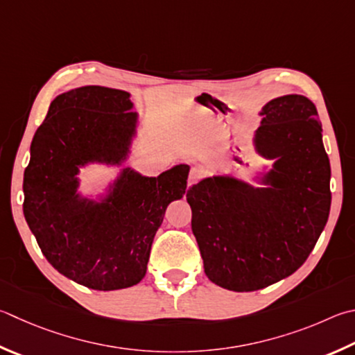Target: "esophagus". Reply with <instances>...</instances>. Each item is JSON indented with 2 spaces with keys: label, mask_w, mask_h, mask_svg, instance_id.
Here are the masks:
<instances>
[{
  "label": "esophagus",
  "mask_w": 355,
  "mask_h": 355,
  "mask_svg": "<svg viewBox=\"0 0 355 355\" xmlns=\"http://www.w3.org/2000/svg\"><path fill=\"white\" fill-rule=\"evenodd\" d=\"M203 173L197 167H192L191 172H189V178H188V186H194L196 183H198L200 180H202Z\"/></svg>",
  "instance_id": "34e87169"
}]
</instances>
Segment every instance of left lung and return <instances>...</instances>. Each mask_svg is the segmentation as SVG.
Instances as JSON below:
<instances>
[{
    "label": "left lung",
    "mask_w": 355,
    "mask_h": 355,
    "mask_svg": "<svg viewBox=\"0 0 355 355\" xmlns=\"http://www.w3.org/2000/svg\"><path fill=\"white\" fill-rule=\"evenodd\" d=\"M254 149L273 167L254 188L230 175L188 189L194 233L209 281L253 292L295 273L313 250L331 209V164L318 112L306 96L263 105Z\"/></svg>",
    "instance_id": "left-lung-1"
}]
</instances>
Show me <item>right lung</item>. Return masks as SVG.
<instances>
[{
	"label": "right lung",
	"mask_w": 355,
	"mask_h": 355,
	"mask_svg": "<svg viewBox=\"0 0 355 355\" xmlns=\"http://www.w3.org/2000/svg\"><path fill=\"white\" fill-rule=\"evenodd\" d=\"M132 108L122 89H69L51 102L31 144L24 218L51 266L88 288H127L144 278L167 205L188 186V164L158 177L125 167L99 202L77 192L80 167L127 159L138 124Z\"/></svg>",
	"instance_id": "right-lung-1"
}]
</instances>
